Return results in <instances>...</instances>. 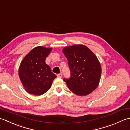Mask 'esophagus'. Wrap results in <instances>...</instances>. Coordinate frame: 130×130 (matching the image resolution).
Returning a JSON list of instances; mask_svg holds the SVG:
<instances>
[{
    "instance_id": "34e87169",
    "label": "esophagus",
    "mask_w": 130,
    "mask_h": 130,
    "mask_svg": "<svg viewBox=\"0 0 130 130\" xmlns=\"http://www.w3.org/2000/svg\"><path fill=\"white\" fill-rule=\"evenodd\" d=\"M62 77V73H59L57 75V77L58 78H61Z\"/></svg>"
}]
</instances>
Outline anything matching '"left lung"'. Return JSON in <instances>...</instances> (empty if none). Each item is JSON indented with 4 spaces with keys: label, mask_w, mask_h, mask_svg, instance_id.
Segmentation results:
<instances>
[{
    "label": "left lung",
    "mask_w": 130,
    "mask_h": 130,
    "mask_svg": "<svg viewBox=\"0 0 130 130\" xmlns=\"http://www.w3.org/2000/svg\"><path fill=\"white\" fill-rule=\"evenodd\" d=\"M71 71V77L64 80L69 89L79 96H86L96 89L102 74L96 55L84 45H74L63 50Z\"/></svg>",
    "instance_id": "8db88e82"
}]
</instances>
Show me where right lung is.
<instances>
[{
  "label": "right lung",
  "mask_w": 130,
  "mask_h": 130,
  "mask_svg": "<svg viewBox=\"0 0 130 130\" xmlns=\"http://www.w3.org/2000/svg\"><path fill=\"white\" fill-rule=\"evenodd\" d=\"M52 48L41 46L32 49L21 62L18 75L28 93L41 95L48 90L57 76L46 64V58Z\"/></svg>",
  "instance_id": "add662e5"
}]
</instances>
